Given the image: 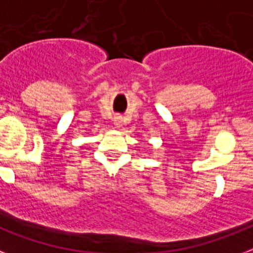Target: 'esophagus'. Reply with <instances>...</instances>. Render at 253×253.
I'll list each match as a JSON object with an SVG mask.
<instances>
[{
    "mask_svg": "<svg viewBox=\"0 0 253 253\" xmlns=\"http://www.w3.org/2000/svg\"><path fill=\"white\" fill-rule=\"evenodd\" d=\"M115 126H117V127L122 126V119H121V118L115 119Z\"/></svg>",
    "mask_w": 253,
    "mask_h": 253,
    "instance_id": "1",
    "label": "esophagus"
}]
</instances>
